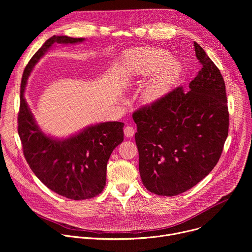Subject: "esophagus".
Returning a JSON list of instances; mask_svg holds the SVG:
<instances>
[{"mask_svg": "<svg viewBox=\"0 0 252 252\" xmlns=\"http://www.w3.org/2000/svg\"><path fill=\"white\" fill-rule=\"evenodd\" d=\"M134 128L132 127V126H127L126 127H125V129H124V132H125V135L126 136V137H131L133 134H134Z\"/></svg>", "mask_w": 252, "mask_h": 252, "instance_id": "esophagus-1", "label": "esophagus"}]
</instances>
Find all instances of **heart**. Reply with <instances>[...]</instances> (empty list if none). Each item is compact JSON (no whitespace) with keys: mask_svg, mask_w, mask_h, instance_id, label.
Masks as SVG:
<instances>
[{"mask_svg":"<svg viewBox=\"0 0 252 252\" xmlns=\"http://www.w3.org/2000/svg\"><path fill=\"white\" fill-rule=\"evenodd\" d=\"M170 55L158 48H136L127 51L123 59V76L126 82L151 76L158 69L151 81L141 92V100L153 104L178 83L183 75L182 64L175 60L168 61Z\"/></svg>","mask_w":252,"mask_h":252,"instance_id":"1","label":"heart"}]
</instances>
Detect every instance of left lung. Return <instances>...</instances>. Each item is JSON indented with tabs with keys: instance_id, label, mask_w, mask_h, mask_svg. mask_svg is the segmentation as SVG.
Here are the masks:
<instances>
[{
	"instance_id": "left-lung-1",
	"label": "left lung",
	"mask_w": 252,
	"mask_h": 252,
	"mask_svg": "<svg viewBox=\"0 0 252 252\" xmlns=\"http://www.w3.org/2000/svg\"><path fill=\"white\" fill-rule=\"evenodd\" d=\"M193 45L202 67L189 91L178 87L132 115L140 178L158 195L174 196L202 181L217 165L228 134L223 78L204 50Z\"/></svg>"
}]
</instances>
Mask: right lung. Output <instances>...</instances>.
Wrapping results in <instances>:
<instances>
[{
  "label": "right lung",
  "instance_id": "add662e5",
  "mask_svg": "<svg viewBox=\"0 0 252 252\" xmlns=\"http://www.w3.org/2000/svg\"><path fill=\"white\" fill-rule=\"evenodd\" d=\"M85 40L53 35L33 55L23 74L18 116L24 156L32 172L54 192L75 200L92 198L102 191L107 161L124 140V124L98 123L67 137L58 138L45 133L35 122L25 91L32 68L53 45H75Z\"/></svg>",
  "mask_w": 252,
  "mask_h": 252
}]
</instances>
